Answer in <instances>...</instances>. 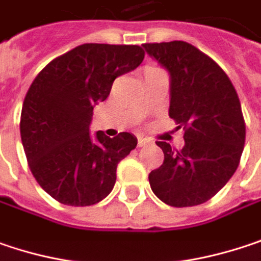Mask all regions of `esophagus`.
<instances>
[{
	"mask_svg": "<svg viewBox=\"0 0 261 261\" xmlns=\"http://www.w3.org/2000/svg\"><path fill=\"white\" fill-rule=\"evenodd\" d=\"M147 142H148V141L145 140V138H138V147H144V145H147Z\"/></svg>",
	"mask_w": 261,
	"mask_h": 261,
	"instance_id": "esophagus-1",
	"label": "esophagus"
}]
</instances>
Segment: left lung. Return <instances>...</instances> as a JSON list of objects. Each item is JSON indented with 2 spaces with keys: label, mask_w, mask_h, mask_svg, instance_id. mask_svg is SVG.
<instances>
[{
  "label": "left lung",
  "mask_w": 261,
  "mask_h": 261,
  "mask_svg": "<svg viewBox=\"0 0 261 261\" xmlns=\"http://www.w3.org/2000/svg\"><path fill=\"white\" fill-rule=\"evenodd\" d=\"M169 74V117L182 126L184 147L158 141L165 160L151 171L153 193L171 206H195L217 195L238 169L245 121L232 82L214 61L186 41L142 44Z\"/></svg>",
  "instance_id": "8db88e82"
}]
</instances>
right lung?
<instances>
[{
	"label": "right lung",
	"mask_w": 261,
	"mask_h": 261,
	"mask_svg": "<svg viewBox=\"0 0 261 261\" xmlns=\"http://www.w3.org/2000/svg\"><path fill=\"white\" fill-rule=\"evenodd\" d=\"M142 59L140 46L82 44L53 59L31 84L20 116L22 144L32 175L58 202L89 206L111 193L119 162L138 140L129 132L90 135L93 108Z\"/></svg>",
	"instance_id": "obj_1"
}]
</instances>
